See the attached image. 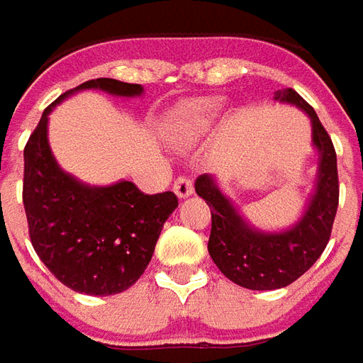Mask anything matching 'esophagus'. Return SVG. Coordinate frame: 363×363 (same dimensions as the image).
Here are the masks:
<instances>
[{
	"label": "esophagus",
	"mask_w": 363,
	"mask_h": 363,
	"mask_svg": "<svg viewBox=\"0 0 363 363\" xmlns=\"http://www.w3.org/2000/svg\"><path fill=\"white\" fill-rule=\"evenodd\" d=\"M172 191H174V194H177L179 199H189V196L194 193L193 181H191V179H186V177H179V179L174 181Z\"/></svg>",
	"instance_id": "esophagus-1"
}]
</instances>
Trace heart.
<instances>
[{
	"mask_svg": "<svg viewBox=\"0 0 363 363\" xmlns=\"http://www.w3.org/2000/svg\"><path fill=\"white\" fill-rule=\"evenodd\" d=\"M220 98H201L182 104L170 124V138L174 144H193L206 132L215 128L220 112H223Z\"/></svg>",
	"mask_w": 363,
	"mask_h": 363,
	"instance_id": "1",
	"label": "heart"
}]
</instances>
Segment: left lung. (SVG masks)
Returning <instances> with one entry per match:
<instances>
[{
    "instance_id": "left-lung-1",
    "label": "left lung",
    "mask_w": 363,
    "mask_h": 363,
    "mask_svg": "<svg viewBox=\"0 0 363 363\" xmlns=\"http://www.w3.org/2000/svg\"><path fill=\"white\" fill-rule=\"evenodd\" d=\"M273 100L299 108L311 122V144L318 150V177L301 217L281 231L251 225L237 205L220 191L213 174H201L194 191L211 208L208 255L220 273L253 291L281 289L299 279L323 253L337 211V158L330 134L315 110L291 88L277 90Z\"/></svg>"
}]
</instances>
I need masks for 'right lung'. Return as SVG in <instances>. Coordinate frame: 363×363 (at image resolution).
<instances>
[{
  "mask_svg": "<svg viewBox=\"0 0 363 363\" xmlns=\"http://www.w3.org/2000/svg\"><path fill=\"white\" fill-rule=\"evenodd\" d=\"M82 90L116 98L144 94L140 84L98 78L45 108L23 148V206L33 249L57 281L78 294L114 295L140 279L179 201L170 191L140 193L124 179L106 186L88 184L57 164L48 140L50 114Z\"/></svg>",
  "mask_w": 363,
  "mask_h": 363,
  "instance_id": "1",
  "label": "right lung"
}]
</instances>
